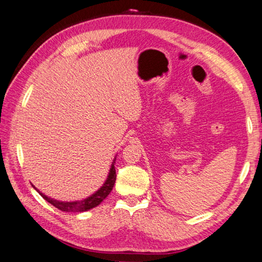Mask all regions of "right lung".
<instances>
[{
    "label": "right lung",
    "mask_w": 262,
    "mask_h": 262,
    "mask_svg": "<svg viewBox=\"0 0 262 262\" xmlns=\"http://www.w3.org/2000/svg\"><path fill=\"white\" fill-rule=\"evenodd\" d=\"M115 163H116V158L114 162H112L111 168H110V172L109 176H107L105 183L103 184L99 191H96L94 194H92L91 196L86 198L81 201H76V202H61V201H56V200L51 199L49 196L44 195L43 193H40L39 191H37L40 195L43 196L44 200H46L49 203L52 204L55 208H58L61 211H67V212H83V211H87V210L93 209L95 207L99 206V204L103 201V200L109 195L110 192L114 188V185L116 183V168H115Z\"/></svg>",
    "instance_id": "1"
}]
</instances>
